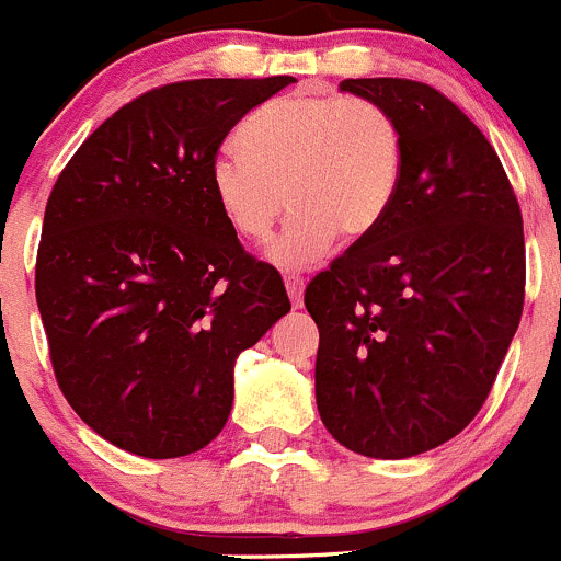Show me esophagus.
I'll return each instance as SVG.
<instances>
[{
  "instance_id": "34e87169",
  "label": "esophagus",
  "mask_w": 561,
  "mask_h": 561,
  "mask_svg": "<svg viewBox=\"0 0 561 561\" xmlns=\"http://www.w3.org/2000/svg\"><path fill=\"white\" fill-rule=\"evenodd\" d=\"M285 287H287V296H290L293 307H301L304 304V279L296 274H287L285 276Z\"/></svg>"
}]
</instances>
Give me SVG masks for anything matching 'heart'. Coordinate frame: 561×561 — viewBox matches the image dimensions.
<instances>
[{
	"instance_id": "1",
	"label": "heart",
	"mask_w": 561,
	"mask_h": 561,
	"mask_svg": "<svg viewBox=\"0 0 561 561\" xmlns=\"http://www.w3.org/2000/svg\"><path fill=\"white\" fill-rule=\"evenodd\" d=\"M222 151L208 186L239 239L260 244L282 208L285 233L268 249L279 268H309L336 241H360L388 217L401 184L404 140L382 105L360 98L293 92L252 113Z\"/></svg>"
}]
</instances>
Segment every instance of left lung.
Masks as SVG:
<instances>
[{
    "instance_id": "1",
    "label": "left lung",
    "mask_w": 561,
    "mask_h": 561,
    "mask_svg": "<svg viewBox=\"0 0 561 561\" xmlns=\"http://www.w3.org/2000/svg\"><path fill=\"white\" fill-rule=\"evenodd\" d=\"M404 140L388 217L307 287L314 393L336 443L410 458L456 437L496 380L524 309V222L485 135L407 78H347Z\"/></svg>"
}]
</instances>
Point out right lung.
I'll return each instance as SVG.
<instances>
[{"label":"right lung","mask_w":561,"mask_h":561,"mask_svg":"<svg viewBox=\"0 0 561 561\" xmlns=\"http://www.w3.org/2000/svg\"><path fill=\"white\" fill-rule=\"evenodd\" d=\"M296 83L201 78L118 107L50 190L35 293L56 382L116 448L179 458L233 407L236 358L290 312L208 186L225 135Z\"/></svg>","instance_id":"add662e5"}]
</instances>
